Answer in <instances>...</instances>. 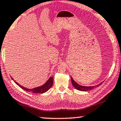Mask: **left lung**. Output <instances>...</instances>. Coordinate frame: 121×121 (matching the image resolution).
<instances>
[{"label":"left lung","mask_w":121,"mask_h":121,"mask_svg":"<svg viewBox=\"0 0 121 121\" xmlns=\"http://www.w3.org/2000/svg\"><path fill=\"white\" fill-rule=\"evenodd\" d=\"M71 80L72 84H73V85L74 86V87L76 89L78 90V91H91V90H92L93 89L97 88V87H98L99 85H101L102 84V82H100V83L99 84L94 85V86H82V85L79 84L78 83H77V82H76L75 81L74 79H73V78H72L71 76Z\"/></svg>","instance_id":"1"}]
</instances>
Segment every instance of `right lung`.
<instances>
[{
	"instance_id": "obj_1",
	"label": "right lung",
	"mask_w": 121,
	"mask_h": 121,
	"mask_svg": "<svg viewBox=\"0 0 121 121\" xmlns=\"http://www.w3.org/2000/svg\"><path fill=\"white\" fill-rule=\"evenodd\" d=\"M11 78L12 79V80H14V82H15V83L17 85H18L20 88H21L23 89L26 91H28V92L30 93H38V94H42V93H44L45 92H46L50 89V88H51V86H52L53 85V76H50L49 78V79L47 80L46 82H45V84H43L41 86H39L38 87H36V88H32V89H28L27 88H25V87L22 86L18 84L17 82H16V80H14V79L12 78L11 76Z\"/></svg>"
}]
</instances>
